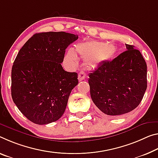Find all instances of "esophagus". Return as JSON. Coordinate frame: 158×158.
Listing matches in <instances>:
<instances>
[{
    "label": "esophagus",
    "instance_id": "obj_1",
    "mask_svg": "<svg viewBox=\"0 0 158 158\" xmlns=\"http://www.w3.org/2000/svg\"><path fill=\"white\" fill-rule=\"evenodd\" d=\"M85 78H86V74L84 73V72L81 71L78 74L79 81H82V80H84Z\"/></svg>",
    "mask_w": 158,
    "mask_h": 158
}]
</instances>
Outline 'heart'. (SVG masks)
<instances>
[{
  "mask_svg": "<svg viewBox=\"0 0 158 158\" xmlns=\"http://www.w3.org/2000/svg\"><path fill=\"white\" fill-rule=\"evenodd\" d=\"M116 51L117 48L113 44L89 40L77 44L74 50L69 49L66 54L65 60L70 67H74L78 63L79 55L84 59L86 67L94 69L112 58Z\"/></svg>",
  "mask_w": 158,
  "mask_h": 158,
  "instance_id": "obj_1",
  "label": "heart"
}]
</instances>
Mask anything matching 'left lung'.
I'll return each mask as SVG.
<instances>
[{
	"label": "left lung",
	"instance_id": "8db88e82",
	"mask_svg": "<svg viewBox=\"0 0 158 158\" xmlns=\"http://www.w3.org/2000/svg\"><path fill=\"white\" fill-rule=\"evenodd\" d=\"M127 51L99 65L89 77L93 102L102 114L120 116L134 110L147 89V64L139 50Z\"/></svg>",
	"mask_w": 158,
	"mask_h": 158
}]
</instances>
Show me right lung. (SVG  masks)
<instances>
[{
    "instance_id": "right-lung-1",
    "label": "right lung",
    "mask_w": 158,
    "mask_h": 158,
    "mask_svg": "<svg viewBox=\"0 0 158 158\" xmlns=\"http://www.w3.org/2000/svg\"><path fill=\"white\" fill-rule=\"evenodd\" d=\"M78 35L64 31L35 34L17 54L11 72V95L17 108L30 121L47 124L64 114L76 72L61 65L69 44Z\"/></svg>"
}]
</instances>
